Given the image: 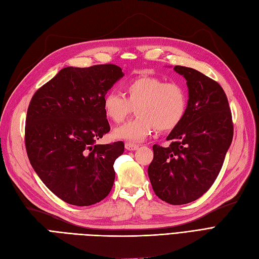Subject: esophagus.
Segmentation results:
<instances>
[{
	"label": "esophagus",
	"mask_w": 259,
	"mask_h": 259,
	"mask_svg": "<svg viewBox=\"0 0 259 259\" xmlns=\"http://www.w3.org/2000/svg\"><path fill=\"white\" fill-rule=\"evenodd\" d=\"M139 148L138 145H135V144H131V143H126L125 144V149L128 151H134V150H137V149Z\"/></svg>",
	"instance_id": "34e87169"
}]
</instances>
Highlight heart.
Returning a JSON list of instances; mask_svg holds the SVG:
<instances>
[{"label": "heart", "instance_id": "heart-1", "mask_svg": "<svg viewBox=\"0 0 259 259\" xmlns=\"http://www.w3.org/2000/svg\"><path fill=\"white\" fill-rule=\"evenodd\" d=\"M124 94L107 93L103 100L104 112L109 120L121 123L136 108L137 116L113 131L117 139L138 143L156 127L170 132L183 122L188 100L185 90L177 83L165 82L155 76L142 75L124 86Z\"/></svg>", "mask_w": 259, "mask_h": 259}]
</instances>
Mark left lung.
<instances>
[{
	"mask_svg": "<svg viewBox=\"0 0 259 259\" xmlns=\"http://www.w3.org/2000/svg\"><path fill=\"white\" fill-rule=\"evenodd\" d=\"M174 70L187 80V112L166 138L171 144L153 146L148 175L161 200L182 205L202 197L214 184L232 142L233 124L221 85L192 68Z\"/></svg>",
	"mask_w": 259,
	"mask_h": 259,
	"instance_id": "8db88e82",
	"label": "left lung"
}]
</instances>
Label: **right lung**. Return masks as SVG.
<instances>
[{"instance_id": "obj_1", "label": "right lung", "mask_w": 259, "mask_h": 259, "mask_svg": "<svg viewBox=\"0 0 259 259\" xmlns=\"http://www.w3.org/2000/svg\"><path fill=\"white\" fill-rule=\"evenodd\" d=\"M124 76L115 65L67 67L38 89L26 119L29 161L49 189L69 204L104 200L115 178L124 144L97 145L110 131L103 100Z\"/></svg>"}]
</instances>
